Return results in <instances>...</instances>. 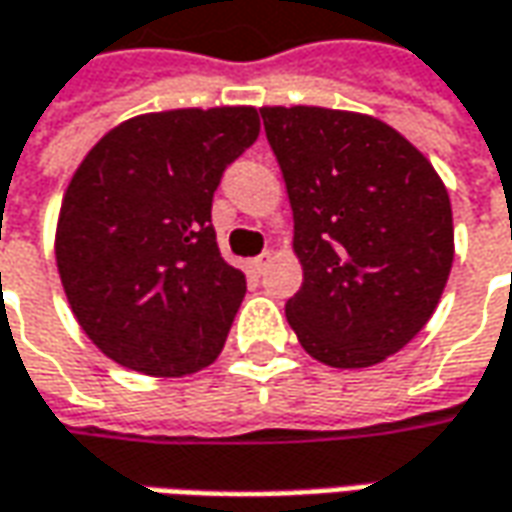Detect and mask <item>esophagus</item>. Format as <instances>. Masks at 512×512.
<instances>
[{"mask_svg":"<svg viewBox=\"0 0 512 512\" xmlns=\"http://www.w3.org/2000/svg\"><path fill=\"white\" fill-rule=\"evenodd\" d=\"M269 263H272V252H263V255H257V257H252V260H249V269H252L255 274H263V272H266V266H269Z\"/></svg>","mask_w":512,"mask_h":512,"instance_id":"34e87169","label":"esophagus"}]
</instances>
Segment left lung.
Returning a JSON list of instances; mask_svg holds the SVG:
<instances>
[{"label":"left lung","mask_w":512,"mask_h":512,"mask_svg":"<svg viewBox=\"0 0 512 512\" xmlns=\"http://www.w3.org/2000/svg\"><path fill=\"white\" fill-rule=\"evenodd\" d=\"M303 286L286 303L300 345L331 368H368L431 320L453 263L445 184L371 115L263 107Z\"/></svg>","instance_id":"left-lung-1"}]
</instances>
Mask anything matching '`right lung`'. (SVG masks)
<instances>
[{
    "label": "right lung",
    "instance_id": "obj_1",
    "mask_svg": "<svg viewBox=\"0 0 512 512\" xmlns=\"http://www.w3.org/2000/svg\"><path fill=\"white\" fill-rule=\"evenodd\" d=\"M257 133L255 107L138 115L76 169L59 277L84 334L118 365L184 377L221 354L246 277L221 257L212 198Z\"/></svg>",
    "mask_w": 512,
    "mask_h": 512
}]
</instances>
